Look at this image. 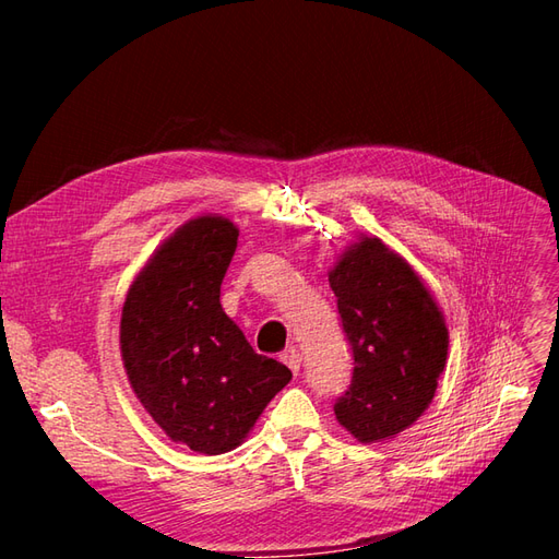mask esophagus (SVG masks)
Segmentation results:
<instances>
[{"mask_svg":"<svg viewBox=\"0 0 559 559\" xmlns=\"http://www.w3.org/2000/svg\"><path fill=\"white\" fill-rule=\"evenodd\" d=\"M282 361L294 370V376H298V370H300V354H298V349H294V347L286 349V352L282 354Z\"/></svg>","mask_w":559,"mask_h":559,"instance_id":"34e87169","label":"esophagus"}]
</instances>
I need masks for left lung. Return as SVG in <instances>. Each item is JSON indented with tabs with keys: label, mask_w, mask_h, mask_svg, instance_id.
<instances>
[{
	"label": "left lung",
	"mask_w": 559,
	"mask_h": 559,
	"mask_svg": "<svg viewBox=\"0 0 559 559\" xmlns=\"http://www.w3.org/2000/svg\"><path fill=\"white\" fill-rule=\"evenodd\" d=\"M354 354L335 419L359 443L408 429L429 408L448 359V326L436 298L401 253L359 235L331 273Z\"/></svg>",
	"instance_id": "obj_1"
}]
</instances>
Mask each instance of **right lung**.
Segmentation results:
<instances>
[{
	"label": "right lung",
	"mask_w": 559,
	"mask_h": 559,
	"mask_svg": "<svg viewBox=\"0 0 559 559\" xmlns=\"http://www.w3.org/2000/svg\"><path fill=\"white\" fill-rule=\"evenodd\" d=\"M230 218L179 226L134 275L121 312V357L134 396L175 443L200 454L242 445L292 370L251 349L222 308L238 247Z\"/></svg>",
	"instance_id": "1"
}]
</instances>
